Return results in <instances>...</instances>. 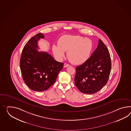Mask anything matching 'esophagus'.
<instances>
[{
	"label": "esophagus",
	"instance_id": "34e87169",
	"mask_svg": "<svg viewBox=\"0 0 131 131\" xmlns=\"http://www.w3.org/2000/svg\"><path fill=\"white\" fill-rule=\"evenodd\" d=\"M70 66V65L69 64H67V63H64V68H65V67H69Z\"/></svg>",
	"mask_w": 131,
	"mask_h": 131
}]
</instances>
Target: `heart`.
Masks as SVG:
<instances>
[{"label": "heart", "instance_id": "1", "mask_svg": "<svg viewBox=\"0 0 131 131\" xmlns=\"http://www.w3.org/2000/svg\"><path fill=\"white\" fill-rule=\"evenodd\" d=\"M58 46H52V51L55 57L61 60L67 51V57L74 64H80L89 58L93 48L92 41L79 35H64L59 39Z\"/></svg>", "mask_w": 131, "mask_h": 131}]
</instances>
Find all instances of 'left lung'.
I'll return each instance as SVG.
<instances>
[{
  "label": "left lung",
  "mask_w": 131,
  "mask_h": 131,
  "mask_svg": "<svg viewBox=\"0 0 131 131\" xmlns=\"http://www.w3.org/2000/svg\"><path fill=\"white\" fill-rule=\"evenodd\" d=\"M111 70V61L108 50L99 39L97 47L90 57L76 67L75 85L81 92L96 93L107 82Z\"/></svg>",
  "instance_id": "left-lung-1"
}]
</instances>
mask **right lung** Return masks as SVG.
Listing matches in <instances>:
<instances>
[{
  "mask_svg": "<svg viewBox=\"0 0 131 131\" xmlns=\"http://www.w3.org/2000/svg\"><path fill=\"white\" fill-rule=\"evenodd\" d=\"M44 37L38 33L30 39L23 49L20 61L23 79L35 91H45L53 85L64 65L47 52L38 51V41Z\"/></svg>",
  "mask_w": 131,
  "mask_h": 131,
  "instance_id": "obj_1",
  "label": "right lung"
}]
</instances>
